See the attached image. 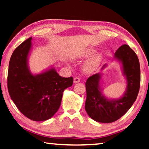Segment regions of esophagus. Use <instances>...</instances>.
<instances>
[{
	"label": "esophagus",
	"mask_w": 149,
	"mask_h": 149,
	"mask_svg": "<svg viewBox=\"0 0 149 149\" xmlns=\"http://www.w3.org/2000/svg\"><path fill=\"white\" fill-rule=\"evenodd\" d=\"M80 81V79H79V77H74V84H77V83H79Z\"/></svg>",
	"instance_id": "1"
}]
</instances>
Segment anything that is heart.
I'll list each match as a JSON object with an SVG mask.
<instances>
[{
	"label": "heart",
	"instance_id": "b5f03b06",
	"mask_svg": "<svg viewBox=\"0 0 149 149\" xmlns=\"http://www.w3.org/2000/svg\"><path fill=\"white\" fill-rule=\"evenodd\" d=\"M95 50L93 49H88L84 50L82 52V56L89 57L94 53ZM100 60H101V56L99 54H96L88 60L85 64V69L87 72H91L95 70L100 64Z\"/></svg>",
	"mask_w": 149,
	"mask_h": 149
}]
</instances>
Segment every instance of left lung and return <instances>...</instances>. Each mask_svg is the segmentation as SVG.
Returning a JSON list of instances; mask_svg holds the SVG:
<instances>
[{
    "instance_id": "obj_1",
    "label": "left lung",
    "mask_w": 149,
    "mask_h": 149,
    "mask_svg": "<svg viewBox=\"0 0 149 149\" xmlns=\"http://www.w3.org/2000/svg\"><path fill=\"white\" fill-rule=\"evenodd\" d=\"M114 58L122 62L123 75L127 80V88L123 97L110 100L103 95L99 85L101 77L99 73L89 77L85 83V110L91 118L98 122L111 123L120 119L132 107L139 91L140 64L135 52L127 45H123L116 51Z\"/></svg>"
}]
</instances>
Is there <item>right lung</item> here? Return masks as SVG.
<instances>
[{"instance_id":"add662e5","label":"right lung","mask_w":149,"mask_h":149,"mask_svg":"<svg viewBox=\"0 0 149 149\" xmlns=\"http://www.w3.org/2000/svg\"><path fill=\"white\" fill-rule=\"evenodd\" d=\"M31 39L24 41L12 53L7 85L12 100L25 116L33 121H45L58 110L63 92L72 86L74 79L60 76L54 68L33 75L27 65Z\"/></svg>"}]
</instances>
